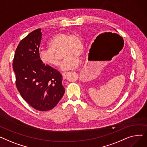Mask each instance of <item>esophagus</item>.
<instances>
[{"mask_svg":"<svg viewBox=\"0 0 147 147\" xmlns=\"http://www.w3.org/2000/svg\"><path fill=\"white\" fill-rule=\"evenodd\" d=\"M67 74V73H63V74H62V76H63V79H64V80L66 79Z\"/></svg>","mask_w":147,"mask_h":147,"instance_id":"esophagus-1","label":"esophagus"}]
</instances>
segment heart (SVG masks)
<instances>
[{
	"label": "heart",
	"instance_id": "heart-1",
	"mask_svg": "<svg viewBox=\"0 0 147 147\" xmlns=\"http://www.w3.org/2000/svg\"><path fill=\"white\" fill-rule=\"evenodd\" d=\"M48 46V49H42L38 53L43 64L53 67H59V61L54 53L61 49V57L65 58L61 64L63 70H70L79 66V57L83 53V44L79 35L64 33L56 34L50 38Z\"/></svg>",
	"mask_w": 147,
	"mask_h": 147
}]
</instances>
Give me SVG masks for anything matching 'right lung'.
<instances>
[{
    "instance_id": "add662e5",
    "label": "right lung",
    "mask_w": 147,
    "mask_h": 147,
    "mask_svg": "<svg viewBox=\"0 0 147 147\" xmlns=\"http://www.w3.org/2000/svg\"><path fill=\"white\" fill-rule=\"evenodd\" d=\"M41 40V28L23 38L15 51L12 65L22 98L34 109L46 111L58 104L65 89L61 74L41 63L38 55Z\"/></svg>"
}]
</instances>
